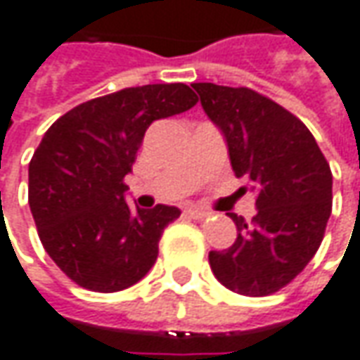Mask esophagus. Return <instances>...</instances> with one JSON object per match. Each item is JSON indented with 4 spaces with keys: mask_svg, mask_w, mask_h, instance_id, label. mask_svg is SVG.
Wrapping results in <instances>:
<instances>
[{
    "mask_svg": "<svg viewBox=\"0 0 360 360\" xmlns=\"http://www.w3.org/2000/svg\"><path fill=\"white\" fill-rule=\"evenodd\" d=\"M185 215H189L191 219H205V217H210L211 213L207 210H201V207H187Z\"/></svg>",
    "mask_w": 360,
    "mask_h": 360,
    "instance_id": "obj_1",
    "label": "esophagus"
}]
</instances>
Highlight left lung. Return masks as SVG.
<instances>
[{"label": "left lung", "instance_id": "left-lung-1", "mask_svg": "<svg viewBox=\"0 0 360 360\" xmlns=\"http://www.w3.org/2000/svg\"><path fill=\"white\" fill-rule=\"evenodd\" d=\"M201 106L226 136L238 179L256 191L252 224L231 213L238 238L210 252L215 278L243 296H268L302 272L333 211V173L298 117L252 88L195 82ZM245 189V187H242Z\"/></svg>", "mask_w": 360, "mask_h": 360}]
</instances>
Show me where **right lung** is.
Here are the masks:
<instances>
[{"mask_svg": "<svg viewBox=\"0 0 360 360\" xmlns=\"http://www.w3.org/2000/svg\"><path fill=\"white\" fill-rule=\"evenodd\" d=\"M195 104L181 82L122 88L74 106L46 131L30 161L27 201L44 250L72 282L118 292L153 268L181 211L129 207L124 177L150 124Z\"/></svg>", "mask_w": 360, "mask_h": 360, "instance_id": "1", "label": "right lung"}]
</instances>
